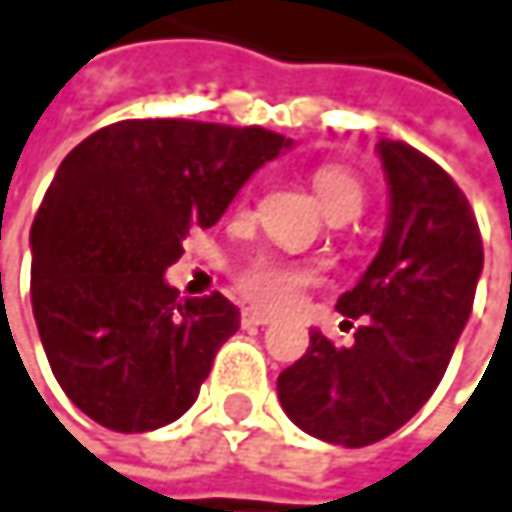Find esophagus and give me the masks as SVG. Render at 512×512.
Returning <instances> with one entry per match:
<instances>
[{"label": "esophagus", "mask_w": 512, "mask_h": 512, "mask_svg": "<svg viewBox=\"0 0 512 512\" xmlns=\"http://www.w3.org/2000/svg\"><path fill=\"white\" fill-rule=\"evenodd\" d=\"M273 318L267 315V312H258V309H245L242 312V324L245 327H264V324H270Z\"/></svg>", "instance_id": "esophagus-1"}]
</instances>
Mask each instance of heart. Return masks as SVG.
I'll list each match as a JSON object with an SVG mask.
<instances>
[{"label": "heart", "mask_w": 512, "mask_h": 512, "mask_svg": "<svg viewBox=\"0 0 512 512\" xmlns=\"http://www.w3.org/2000/svg\"><path fill=\"white\" fill-rule=\"evenodd\" d=\"M315 194L324 206V212L334 221H352L364 209V185L343 169V166H321L312 175ZM318 282V270L303 261L276 258V254H251L236 270L233 285L236 291L261 309L279 312L300 300V294Z\"/></svg>", "instance_id": "heart-1"}]
</instances>
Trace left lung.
<instances>
[{
	"instance_id": "1",
	"label": "left lung",
	"mask_w": 512,
	"mask_h": 512,
	"mask_svg": "<svg viewBox=\"0 0 512 512\" xmlns=\"http://www.w3.org/2000/svg\"><path fill=\"white\" fill-rule=\"evenodd\" d=\"M388 224L379 254L337 300L361 318L352 346L309 334L300 361L279 373V400L306 434L370 446L407 425L440 385L473 309L483 236L452 175L407 142L379 139Z\"/></svg>"
}]
</instances>
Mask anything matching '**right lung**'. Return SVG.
Here are the masks:
<instances>
[{
  "label": "right lung",
  "mask_w": 512,
  "mask_h": 512,
  "mask_svg": "<svg viewBox=\"0 0 512 512\" xmlns=\"http://www.w3.org/2000/svg\"><path fill=\"white\" fill-rule=\"evenodd\" d=\"M288 145L264 127L157 118L66 154L29 230V294L48 364L93 422L139 434L191 410L239 309L218 291L181 303L163 273Z\"/></svg>",
  "instance_id": "obj_1"
}]
</instances>
